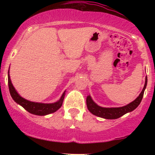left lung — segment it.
I'll use <instances>...</instances> for the list:
<instances>
[{
	"instance_id": "1",
	"label": "left lung",
	"mask_w": 155,
	"mask_h": 155,
	"mask_svg": "<svg viewBox=\"0 0 155 155\" xmlns=\"http://www.w3.org/2000/svg\"><path fill=\"white\" fill-rule=\"evenodd\" d=\"M147 77L145 79V84L143 87V90L140 95L135 99L133 102L130 103L126 106H122V107H114V108H106L101 107L98 106L97 104L94 102L92 99L91 96L90 95L87 97V106L88 110L92 114L95 116L101 117V118L107 119V120H115V119L120 118V117L123 116L125 114L129 113V112L133 111L139 106L140 103L141 102L142 98H143L144 90L147 87Z\"/></svg>"
}]
</instances>
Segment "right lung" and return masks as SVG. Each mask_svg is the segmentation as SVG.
<instances>
[{
	"mask_svg": "<svg viewBox=\"0 0 155 155\" xmlns=\"http://www.w3.org/2000/svg\"><path fill=\"white\" fill-rule=\"evenodd\" d=\"M8 83L11 96L13 98V100L17 104L22 106L26 111H28L29 113L33 114L38 115V116H45V115L54 113V112L58 111L61 107L62 105H63L64 97H65V91H64L63 95L60 97L59 100L54 103H51V104H43V103L33 102V101H30L25 99L22 96L19 95V94L17 92L15 88L14 87L12 81L10 79L9 69H8Z\"/></svg>",
	"mask_w": 155,
	"mask_h": 155,
	"instance_id": "right-lung-1",
	"label": "right lung"
}]
</instances>
